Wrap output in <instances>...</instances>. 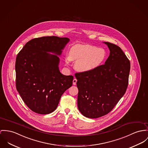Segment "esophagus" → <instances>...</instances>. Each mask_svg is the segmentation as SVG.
I'll use <instances>...</instances> for the list:
<instances>
[{"mask_svg":"<svg viewBox=\"0 0 148 148\" xmlns=\"http://www.w3.org/2000/svg\"><path fill=\"white\" fill-rule=\"evenodd\" d=\"M77 82V79H73V85H76Z\"/></svg>","mask_w":148,"mask_h":148,"instance_id":"esophagus-1","label":"esophagus"}]
</instances>
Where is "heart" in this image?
<instances>
[{
    "instance_id": "b5f03b06",
    "label": "heart",
    "mask_w": 148,
    "mask_h": 148,
    "mask_svg": "<svg viewBox=\"0 0 148 148\" xmlns=\"http://www.w3.org/2000/svg\"><path fill=\"white\" fill-rule=\"evenodd\" d=\"M106 52L101 48L88 45H76L71 47L66 62L77 61L76 69L80 71L87 72L100 66L106 58Z\"/></svg>"
}]
</instances>
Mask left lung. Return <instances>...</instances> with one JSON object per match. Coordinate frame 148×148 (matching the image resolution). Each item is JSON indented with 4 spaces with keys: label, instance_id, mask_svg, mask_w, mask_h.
I'll list each match as a JSON object with an SVG mask.
<instances>
[{
    "label": "left lung",
    "instance_id": "obj_1",
    "mask_svg": "<svg viewBox=\"0 0 148 148\" xmlns=\"http://www.w3.org/2000/svg\"><path fill=\"white\" fill-rule=\"evenodd\" d=\"M109 56L97 68L75 74L78 88V107L90 118L108 114L125 95L128 84L130 62L121 48L104 42Z\"/></svg>",
    "mask_w": 148,
    "mask_h": 148
}]
</instances>
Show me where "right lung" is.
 Masks as SVG:
<instances>
[{"label":"right lung","instance_id":"1","mask_svg":"<svg viewBox=\"0 0 148 148\" xmlns=\"http://www.w3.org/2000/svg\"><path fill=\"white\" fill-rule=\"evenodd\" d=\"M69 40L68 38L56 36L34 38L26 43L17 54L15 64L16 89L23 102L35 113L53 112L62 95L73 84V75L60 73L59 57L47 53L60 55Z\"/></svg>","mask_w":148,"mask_h":148}]
</instances>
